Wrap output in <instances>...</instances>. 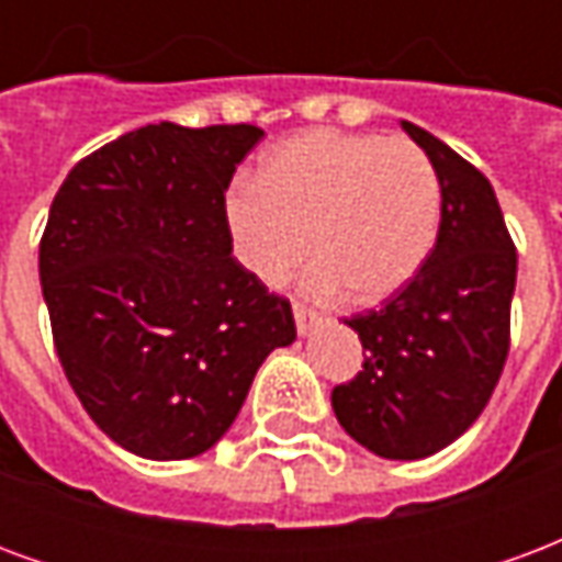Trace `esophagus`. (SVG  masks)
Instances as JSON below:
<instances>
[{
	"instance_id": "34e87169",
	"label": "esophagus",
	"mask_w": 562,
	"mask_h": 562,
	"mask_svg": "<svg viewBox=\"0 0 562 562\" xmlns=\"http://www.w3.org/2000/svg\"><path fill=\"white\" fill-rule=\"evenodd\" d=\"M292 313H294V325H297V334H310V330L318 325V313L306 310L304 304H294Z\"/></svg>"
}]
</instances>
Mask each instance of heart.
I'll return each instance as SVG.
<instances>
[{
  "label": "heart",
  "instance_id": "obj_1",
  "mask_svg": "<svg viewBox=\"0 0 562 562\" xmlns=\"http://www.w3.org/2000/svg\"><path fill=\"white\" fill-rule=\"evenodd\" d=\"M439 210L442 186L418 144L316 128L270 149L258 183L228 195L225 220L258 282L277 289L313 252L310 292L342 285L355 304H379L418 277Z\"/></svg>",
  "mask_w": 562,
  "mask_h": 562
}]
</instances>
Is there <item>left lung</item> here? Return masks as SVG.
Segmentation results:
<instances>
[{
	"mask_svg": "<svg viewBox=\"0 0 562 562\" xmlns=\"http://www.w3.org/2000/svg\"><path fill=\"white\" fill-rule=\"evenodd\" d=\"M442 186L436 246L382 310L346 318L364 370L330 394L355 442L389 460H422L467 434L491 401L508 355L518 252L475 165L403 123Z\"/></svg>",
	"mask_w": 562,
	"mask_h": 562,
	"instance_id": "left-lung-1",
	"label": "left lung"
}]
</instances>
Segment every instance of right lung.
I'll return each instance as SVG.
<instances>
[{
  "label": "right lung",
  "instance_id": "right-lung-1",
  "mask_svg": "<svg viewBox=\"0 0 562 562\" xmlns=\"http://www.w3.org/2000/svg\"><path fill=\"white\" fill-rule=\"evenodd\" d=\"M265 138L249 123L144 126L68 171L38 249L54 346L104 434L149 460L195 458L294 340L292 304L232 256L225 189Z\"/></svg>",
  "mask_w": 562,
  "mask_h": 562
}]
</instances>
